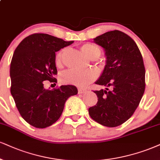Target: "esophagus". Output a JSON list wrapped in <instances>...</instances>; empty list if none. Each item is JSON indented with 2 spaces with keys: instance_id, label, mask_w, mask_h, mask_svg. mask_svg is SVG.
Segmentation results:
<instances>
[{
  "instance_id": "34e87169",
  "label": "esophagus",
  "mask_w": 160,
  "mask_h": 160,
  "mask_svg": "<svg viewBox=\"0 0 160 160\" xmlns=\"http://www.w3.org/2000/svg\"><path fill=\"white\" fill-rule=\"evenodd\" d=\"M86 92V90L85 89H82V88H78V94L84 93V92Z\"/></svg>"
}]
</instances>
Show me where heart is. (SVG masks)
<instances>
[{
	"mask_svg": "<svg viewBox=\"0 0 160 160\" xmlns=\"http://www.w3.org/2000/svg\"><path fill=\"white\" fill-rule=\"evenodd\" d=\"M81 50L88 58L97 59L101 55L102 51L95 44H85L81 47ZM67 49H62L58 52L56 56V64H60L62 63L63 56L66 52ZM97 76V74L94 70H89L80 71L76 70H69L63 72L61 76V81L64 84H72L77 87H85L90 82L93 81Z\"/></svg>",
	"mask_w": 160,
	"mask_h": 160,
	"instance_id": "1",
	"label": "heart"
}]
</instances>
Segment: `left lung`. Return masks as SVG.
<instances>
[{
  "label": "left lung",
  "instance_id": "left-lung-1",
  "mask_svg": "<svg viewBox=\"0 0 160 160\" xmlns=\"http://www.w3.org/2000/svg\"><path fill=\"white\" fill-rule=\"evenodd\" d=\"M93 40L106 56L103 72L95 83L106 88L94 91L97 104L88 111L98 123L116 127L131 117L145 92L142 56L135 41L121 31H110Z\"/></svg>",
  "mask_w": 160,
  "mask_h": 160
}]
</instances>
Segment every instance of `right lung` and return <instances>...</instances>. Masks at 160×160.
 Segmentation results:
<instances>
[{
    "mask_svg": "<svg viewBox=\"0 0 160 160\" xmlns=\"http://www.w3.org/2000/svg\"><path fill=\"white\" fill-rule=\"evenodd\" d=\"M73 41L44 33L26 37L16 47L10 64L11 94L20 114L29 125L45 128L62 115L69 97L76 95L73 85L45 89L44 81L57 82L56 52Z\"/></svg>",
    "mask_w": 160,
    "mask_h": 160,
    "instance_id": "1",
    "label": "right lung"
}]
</instances>
